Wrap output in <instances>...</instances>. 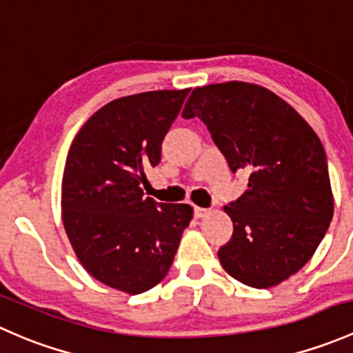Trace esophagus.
Wrapping results in <instances>:
<instances>
[{"label":"esophagus","mask_w":353,"mask_h":353,"mask_svg":"<svg viewBox=\"0 0 353 353\" xmlns=\"http://www.w3.org/2000/svg\"><path fill=\"white\" fill-rule=\"evenodd\" d=\"M209 212H210V210L209 209H203V207H195V209H194L195 217H199V219H201V217H205Z\"/></svg>","instance_id":"esophagus-1"}]
</instances>
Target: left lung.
I'll return each instance as SVG.
<instances>
[{
    "mask_svg": "<svg viewBox=\"0 0 353 353\" xmlns=\"http://www.w3.org/2000/svg\"><path fill=\"white\" fill-rule=\"evenodd\" d=\"M181 115L205 123L232 173H250L241 197L224 205L232 221L217 252L224 270L255 289L297 274L335 209L325 150L310 123L274 92L245 81L199 86Z\"/></svg>",
    "mask_w": 353,
    "mask_h": 353,
    "instance_id": "8db88e82",
    "label": "left lung"
}]
</instances>
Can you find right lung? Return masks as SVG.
<instances>
[{"label": "right lung", "instance_id": "1", "mask_svg": "<svg viewBox=\"0 0 353 353\" xmlns=\"http://www.w3.org/2000/svg\"><path fill=\"white\" fill-rule=\"evenodd\" d=\"M188 92L110 101L85 122L68 152L61 216L69 243L92 277L130 296L166 277L194 217L188 203H156L143 190Z\"/></svg>", "mask_w": 353, "mask_h": 353}]
</instances>
